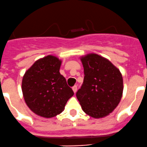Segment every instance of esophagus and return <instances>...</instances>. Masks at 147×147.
Wrapping results in <instances>:
<instances>
[{
	"instance_id": "1",
	"label": "esophagus",
	"mask_w": 147,
	"mask_h": 147,
	"mask_svg": "<svg viewBox=\"0 0 147 147\" xmlns=\"http://www.w3.org/2000/svg\"><path fill=\"white\" fill-rule=\"evenodd\" d=\"M72 90H73V92L75 93H76V92H77V90H78V86L77 85H75V86H73V87H72Z\"/></svg>"
}]
</instances>
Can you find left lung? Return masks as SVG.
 <instances>
[{
  "instance_id": "8db88e82",
  "label": "left lung",
  "mask_w": 147,
  "mask_h": 147,
  "mask_svg": "<svg viewBox=\"0 0 147 147\" xmlns=\"http://www.w3.org/2000/svg\"><path fill=\"white\" fill-rule=\"evenodd\" d=\"M84 81L76 96L82 110L94 118L106 117L119 105L123 92L121 72L110 61L97 54L81 57Z\"/></svg>"
}]
</instances>
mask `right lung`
Segmentation results:
<instances>
[{
  "label": "right lung",
  "mask_w": 147,
  "mask_h": 147,
  "mask_svg": "<svg viewBox=\"0 0 147 147\" xmlns=\"http://www.w3.org/2000/svg\"><path fill=\"white\" fill-rule=\"evenodd\" d=\"M61 60L53 55L37 60L25 73L22 91L31 111L51 118L61 113L74 94L65 78L60 73Z\"/></svg>",
  "instance_id": "1"
}]
</instances>
